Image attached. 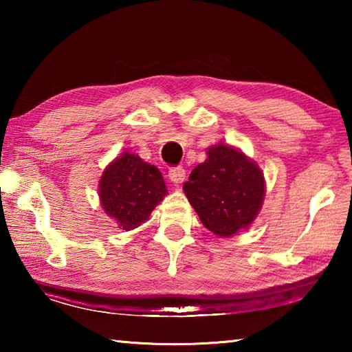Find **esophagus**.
<instances>
[{"label":"esophagus","instance_id":"esophagus-1","mask_svg":"<svg viewBox=\"0 0 352 352\" xmlns=\"http://www.w3.org/2000/svg\"><path fill=\"white\" fill-rule=\"evenodd\" d=\"M184 178H186V170H184L183 168H172L169 170V180L174 184L183 183Z\"/></svg>","mask_w":352,"mask_h":352}]
</instances>
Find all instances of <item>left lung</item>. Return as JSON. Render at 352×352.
<instances>
[{
	"instance_id": "8db88e82",
	"label": "left lung",
	"mask_w": 352,
	"mask_h": 352,
	"mask_svg": "<svg viewBox=\"0 0 352 352\" xmlns=\"http://www.w3.org/2000/svg\"><path fill=\"white\" fill-rule=\"evenodd\" d=\"M206 160L183 184L205 228L231 237L253 223L264 201V174L253 160L228 144L208 147Z\"/></svg>"
}]
</instances>
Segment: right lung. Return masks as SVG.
<instances>
[{"instance_id":"add662e5","label":"right lung","mask_w":352,"mask_h":352,"mask_svg":"<svg viewBox=\"0 0 352 352\" xmlns=\"http://www.w3.org/2000/svg\"><path fill=\"white\" fill-rule=\"evenodd\" d=\"M166 194L162 172L129 152L113 160L99 182L100 205L126 231L144 223Z\"/></svg>"}]
</instances>
